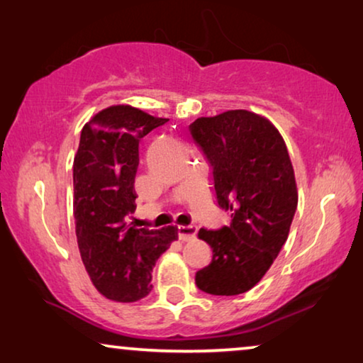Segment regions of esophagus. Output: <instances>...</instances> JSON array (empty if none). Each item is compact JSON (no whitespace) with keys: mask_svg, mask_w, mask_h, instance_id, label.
I'll return each instance as SVG.
<instances>
[{"mask_svg":"<svg viewBox=\"0 0 363 363\" xmlns=\"http://www.w3.org/2000/svg\"><path fill=\"white\" fill-rule=\"evenodd\" d=\"M195 233H197V226L194 224H189V226H177V235H179L181 240H191L195 238Z\"/></svg>","mask_w":363,"mask_h":363,"instance_id":"esophagus-1","label":"esophagus"}]
</instances>
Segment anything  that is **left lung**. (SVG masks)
I'll return each instance as SVG.
<instances>
[{
  "label": "left lung",
  "mask_w": 363,
  "mask_h": 363,
  "mask_svg": "<svg viewBox=\"0 0 363 363\" xmlns=\"http://www.w3.org/2000/svg\"><path fill=\"white\" fill-rule=\"evenodd\" d=\"M189 129L211 166L216 203L231 215L228 226L199 231L211 260L195 284L213 296L242 294L263 278L289 235L294 168L278 129L247 109L199 118Z\"/></svg>",
  "instance_id": "8db88e82"
}]
</instances>
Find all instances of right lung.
<instances>
[{"label": "right lung", "instance_id": "obj_1", "mask_svg": "<svg viewBox=\"0 0 363 363\" xmlns=\"http://www.w3.org/2000/svg\"><path fill=\"white\" fill-rule=\"evenodd\" d=\"M129 105L96 113L80 132L72 166L74 218L79 252L91 283L116 302L140 301L152 291V269L177 239V228H135L139 142L163 125Z\"/></svg>", "mask_w": 363, "mask_h": 363}]
</instances>
